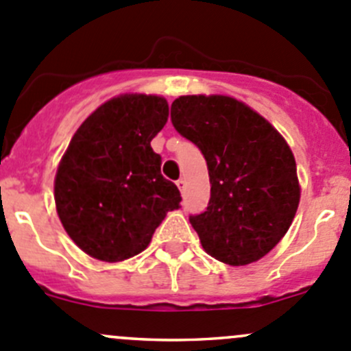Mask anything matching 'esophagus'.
Here are the masks:
<instances>
[{
    "mask_svg": "<svg viewBox=\"0 0 351 351\" xmlns=\"http://www.w3.org/2000/svg\"><path fill=\"white\" fill-rule=\"evenodd\" d=\"M176 184H177V187H179V191L186 189V180H184V179H179Z\"/></svg>",
    "mask_w": 351,
    "mask_h": 351,
    "instance_id": "34e87169",
    "label": "esophagus"
}]
</instances>
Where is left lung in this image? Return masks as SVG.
I'll use <instances>...</instances> for the list:
<instances>
[{
	"label": "left lung",
	"mask_w": 351,
	"mask_h": 351,
	"mask_svg": "<svg viewBox=\"0 0 351 351\" xmlns=\"http://www.w3.org/2000/svg\"><path fill=\"white\" fill-rule=\"evenodd\" d=\"M171 119L208 165L206 211L189 217L203 249L232 266L261 259L287 234L300 201L287 141L251 107L225 95L179 97Z\"/></svg>",
	"instance_id": "1"
}]
</instances>
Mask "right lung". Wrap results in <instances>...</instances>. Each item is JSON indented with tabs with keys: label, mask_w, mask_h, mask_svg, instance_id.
Listing matches in <instances>:
<instances>
[{
	"label": "right lung",
	"mask_w": 351,
	"mask_h": 351,
	"mask_svg": "<svg viewBox=\"0 0 351 351\" xmlns=\"http://www.w3.org/2000/svg\"><path fill=\"white\" fill-rule=\"evenodd\" d=\"M167 117L162 97L126 93L93 110L69 141L54 199L64 230L92 258L140 254L167 211L180 208L179 189L160 174L162 157L150 145Z\"/></svg>",
	"instance_id": "1"
}]
</instances>
